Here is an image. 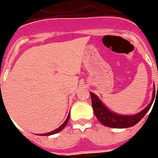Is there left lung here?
<instances>
[{"label":"left lung","mask_w":158,"mask_h":158,"mask_svg":"<svg viewBox=\"0 0 158 158\" xmlns=\"http://www.w3.org/2000/svg\"><path fill=\"white\" fill-rule=\"evenodd\" d=\"M154 93H155V88H154L151 102L148 104L147 107H145L142 111L136 115H119V114L112 112L102 103L101 100L98 98V96L96 95L93 93H90V95H91L92 105H93L95 115L104 126L112 128H127L135 126V124L138 123L145 116L153 104L154 96H155Z\"/></svg>","instance_id":"8db88e82"}]
</instances>
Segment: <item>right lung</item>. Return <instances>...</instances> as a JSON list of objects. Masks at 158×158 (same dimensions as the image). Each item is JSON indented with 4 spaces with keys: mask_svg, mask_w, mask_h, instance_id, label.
<instances>
[{
    "mask_svg": "<svg viewBox=\"0 0 158 158\" xmlns=\"http://www.w3.org/2000/svg\"><path fill=\"white\" fill-rule=\"evenodd\" d=\"M69 115H70V112H69V114L68 115V117H67V118L65 119V122L63 123L61 125V126L59 127L58 128H57V129H55L54 131H51V132H49V133H47V134H40V135H41V136H48V135H54V134H57L58 133V132H60V131H62V130L64 129V127H65V126H66V124L68 123V121H69Z\"/></svg>",
    "mask_w": 158,
    "mask_h": 158,
    "instance_id": "1",
    "label": "right lung"
}]
</instances>
